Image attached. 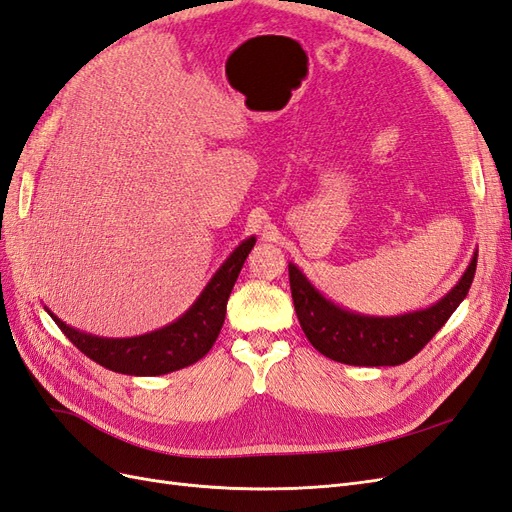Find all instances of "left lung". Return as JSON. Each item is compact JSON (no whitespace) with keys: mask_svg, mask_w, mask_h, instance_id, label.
<instances>
[{"mask_svg":"<svg viewBox=\"0 0 512 512\" xmlns=\"http://www.w3.org/2000/svg\"><path fill=\"white\" fill-rule=\"evenodd\" d=\"M476 252L461 280L431 307L401 316H365L324 299L307 277L288 265L294 312L318 352L346 365H401L421 352L466 299L476 273Z\"/></svg>","mask_w":512,"mask_h":512,"instance_id":"obj_1","label":"left lung"}]
</instances>
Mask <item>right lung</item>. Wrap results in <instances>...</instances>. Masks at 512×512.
I'll return each instance as SVG.
<instances>
[{
    "mask_svg": "<svg viewBox=\"0 0 512 512\" xmlns=\"http://www.w3.org/2000/svg\"><path fill=\"white\" fill-rule=\"evenodd\" d=\"M256 237L245 239L224 265L215 271L211 282L200 292L194 305L175 322L138 337H98L68 327L53 316L57 327L70 342L102 367L128 376H162L196 363L211 350L226 318V303L241 273L247 254L252 252Z\"/></svg>",
    "mask_w": 512,
    "mask_h": 512,
    "instance_id": "add662e5",
    "label": "right lung"
}]
</instances>
